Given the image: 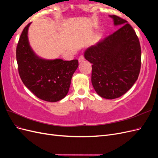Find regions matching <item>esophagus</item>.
Segmentation results:
<instances>
[{
  "instance_id": "34e87169",
  "label": "esophagus",
  "mask_w": 158,
  "mask_h": 158,
  "mask_svg": "<svg viewBox=\"0 0 158 158\" xmlns=\"http://www.w3.org/2000/svg\"><path fill=\"white\" fill-rule=\"evenodd\" d=\"M78 61H79V63H82V62L84 61V57L83 55H81V56H79Z\"/></svg>"
}]
</instances>
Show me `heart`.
<instances>
[{"instance_id": "obj_1", "label": "heart", "mask_w": 158, "mask_h": 158, "mask_svg": "<svg viewBox=\"0 0 158 158\" xmlns=\"http://www.w3.org/2000/svg\"><path fill=\"white\" fill-rule=\"evenodd\" d=\"M101 36H102L101 34H99V35H98V37H101Z\"/></svg>"}]
</instances>
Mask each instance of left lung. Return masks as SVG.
Listing matches in <instances>:
<instances>
[{"instance_id":"obj_1","label":"left lung","mask_w":158,"mask_h":158,"mask_svg":"<svg viewBox=\"0 0 158 158\" xmlns=\"http://www.w3.org/2000/svg\"><path fill=\"white\" fill-rule=\"evenodd\" d=\"M114 26H122L112 35L84 52L92 64V84L96 93L105 99L122 96L138 78L141 66L139 40L127 21L109 16Z\"/></svg>"}]
</instances>
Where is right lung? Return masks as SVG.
<instances>
[{
    "mask_svg": "<svg viewBox=\"0 0 158 158\" xmlns=\"http://www.w3.org/2000/svg\"><path fill=\"white\" fill-rule=\"evenodd\" d=\"M30 24L23 29L17 45L19 74L23 84L38 98L56 102L67 95L78 61L45 59L36 55L28 40Z\"/></svg>",
    "mask_w": 158,
    "mask_h": 158,
    "instance_id": "1",
    "label": "right lung"
}]
</instances>
